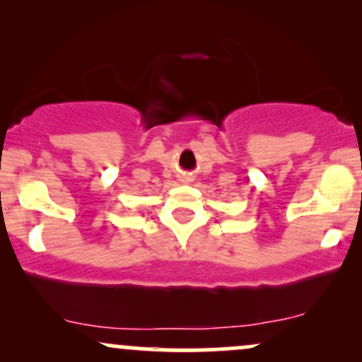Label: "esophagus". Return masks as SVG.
<instances>
[{
  "mask_svg": "<svg viewBox=\"0 0 362 362\" xmlns=\"http://www.w3.org/2000/svg\"><path fill=\"white\" fill-rule=\"evenodd\" d=\"M182 182H184V184H190V182H192V178H190V175H184L180 178Z\"/></svg>",
  "mask_w": 362,
  "mask_h": 362,
  "instance_id": "obj_1",
  "label": "esophagus"
}]
</instances>
